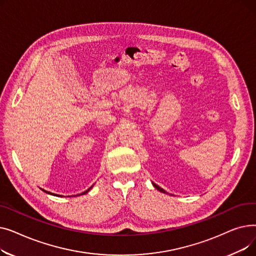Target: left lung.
I'll return each instance as SVG.
<instances>
[{
	"instance_id": "8db88e82",
	"label": "left lung",
	"mask_w": 256,
	"mask_h": 256,
	"mask_svg": "<svg viewBox=\"0 0 256 256\" xmlns=\"http://www.w3.org/2000/svg\"><path fill=\"white\" fill-rule=\"evenodd\" d=\"M152 184H154V186L156 188V190H158L160 192H162V193H167V192H166L165 190H163V189H162V188H160V186H158V184H156L154 182H152Z\"/></svg>"
}]
</instances>
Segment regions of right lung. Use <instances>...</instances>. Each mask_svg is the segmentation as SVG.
<instances>
[{
  "mask_svg": "<svg viewBox=\"0 0 256 256\" xmlns=\"http://www.w3.org/2000/svg\"><path fill=\"white\" fill-rule=\"evenodd\" d=\"M91 188H92V186H90V188H89V189H88L87 191H85V192H83V193H80V194H78V195H84V194L88 193V192L90 191V189H91ZM42 190L44 192H46V194H50V195H54V196H59V195H56V194H52V193H50V192H48V191H46V190H44V189H42Z\"/></svg>",
  "mask_w": 256,
  "mask_h": 256,
  "instance_id": "add662e5",
  "label": "right lung"
}]
</instances>
